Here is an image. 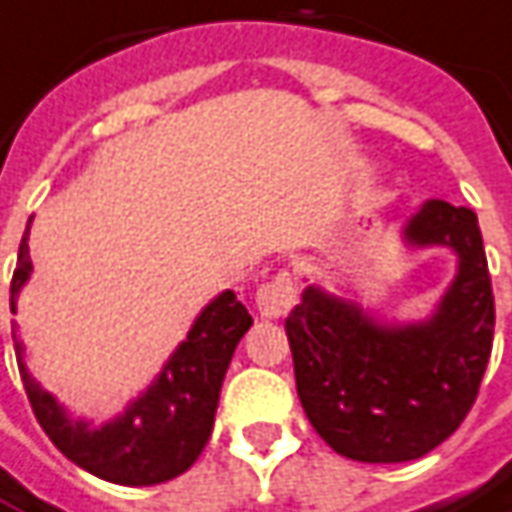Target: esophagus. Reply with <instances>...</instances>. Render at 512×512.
<instances>
[{"mask_svg":"<svg viewBox=\"0 0 512 512\" xmlns=\"http://www.w3.org/2000/svg\"><path fill=\"white\" fill-rule=\"evenodd\" d=\"M294 300H297V288H294V280H291L288 271H280L277 277H271L269 283L260 285L255 294L257 311H260V316H266V319L283 316L294 305Z\"/></svg>","mask_w":512,"mask_h":512,"instance_id":"esophagus-1","label":"esophagus"}]
</instances>
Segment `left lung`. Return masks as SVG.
<instances>
[{
    "instance_id": "1",
    "label": "left lung",
    "mask_w": 512,
    "mask_h": 512,
    "mask_svg": "<svg viewBox=\"0 0 512 512\" xmlns=\"http://www.w3.org/2000/svg\"><path fill=\"white\" fill-rule=\"evenodd\" d=\"M403 241L457 255L429 319L384 325L319 285H308L285 319L302 409L347 460L429 454L460 429L488 367L496 311L474 210L431 198L406 221Z\"/></svg>"
}]
</instances>
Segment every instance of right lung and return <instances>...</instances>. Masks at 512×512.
I'll return each mask as SVG.
<instances>
[{"label": "right lung", "mask_w": 512, "mask_h": 512, "mask_svg": "<svg viewBox=\"0 0 512 512\" xmlns=\"http://www.w3.org/2000/svg\"><path fill=\"white\" fill-rule=\"evenodd\" d=\"M30 221L10 283V311H16V297L33 271L27 246ZM249 328L252 316L235 291L218 294L198 314L187 339L176 347L154 384L128 403L123 415L103 426L72 420L47 389L38 387L24 367L22 342H16V358L36 420L66 460L114 485L142 488L168 482L198 460L212 434L232 353Z\"/></svg>", "instance_id": "1"}]
</instances>
